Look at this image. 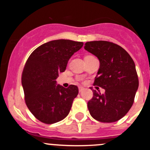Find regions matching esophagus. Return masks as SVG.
Instances as JSON below:
<instances>
[{"instance_id": "esophagus-1", "label": "esophagus", "mask_w": 150, "mask_h": 150, "mask_svg": "<svg viewBox=\"0 0 150 150\" xmlns=\"http://www.w3.org/2000/svg\"><path fill=\"white\" fill-rule=\"evenodd\" d=\"M83 87H81V86H80V87H79V92H80V93H81V92H82L83 91Z\"/></svg>"}]
</instances>
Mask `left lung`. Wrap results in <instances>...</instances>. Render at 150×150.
<instances>
[{
  "instance_id": "1",
  "label": "left lung",
  "mask_w": 150,
  "mask_h": 150,
  "mask_svg": "<svg viewBox=\"0 0 150 150\" xmlns=\"http://www.w3.org/2000/svg\"><path fill=\"white\" fill-rule=\"evenodd\" d=\"M84 48L99 60L100 66L93 84L105 90L104 94L93 90V98L88 102L89 112L99 122L117 121L132 107L138 90L134 60L125 49L111 42H87Z\"/></svg>"
}]
</instances>
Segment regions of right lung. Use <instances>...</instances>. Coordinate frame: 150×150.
<instances>
[{"label":"right lung","instance_id":"right-lung-1","mask_svg":"<svg viewBox=\"0 0 150 150\" xmlns=\"http://www.w3.org/2000/svg\"><path fill=\"white\" fill-rule=\"evenodd\" d=\"M83 42L70 40H51L38 47L29 57L22 72V85L25 102L38 120L52 124L64 119L71 110L78 88L57 85L59 73L65 71L74 53Z\"/></svg>","mask_w":150,"mask_h":150}]
</instances>
